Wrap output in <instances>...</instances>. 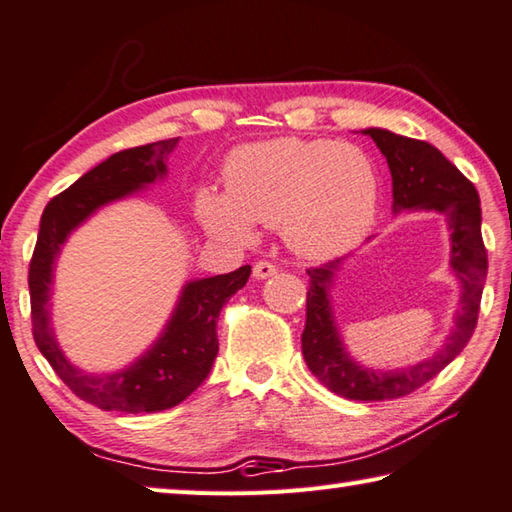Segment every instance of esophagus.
Returning <instances> with one entry per match:
<instances>
[{
  "label": "esophagus",
  "instance_id": "1",
  "mask_svg": "<svg viewBox=\"0 0 512 512\" xmlns=\"http://www.w3.org/2000/svg\"><path fill=\"white\" fill-rule=\"evenodd\" d=\"M275 273H277L275 264L266 262V259H262V262H257V264L253 266V277H255V280H266V277H271V275H275Z\"/></svg>",
  "mask_w": 512,
  "mask_h": 512
}]
</instances>
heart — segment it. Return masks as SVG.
Returning <instances> with one entry per match:
<instances>
[{"instance_id":"obj_1","label":"heart","mask_w":512,"mask_h":512,"mask_svg":"<svg viewBox=\"0 0 512 512\" xmlns=\"http://www.w3.org/2000/svg\"><path fill=\"white\" fill-rule=\"evenodd\" d=\"M379 207V176L357 144L277 140L246 144L230 155L225 194L201 189L196 216L207 232L248 241L253 225L280 228L293 253L329 259L368 235Z\"/></svg>"}]
</instances>
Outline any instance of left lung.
I'll list each match as a JSON object with an SVG mask.
<instances>
[{
    "label": "left lung",
    "mask_w": 512,
    "mask_h": 512,
    "mask_svg": "<svg viewBox=\"0 0 512 512\" xmlns=\"http://www.w3.org/2000/svg\"><path fill=\"white\" fill-rule=\"evenodd\" d=\"M372 142L384 153L393 176V210H433L445 216L452 237V264L461 280V309L456 311L454 332L431 359L411 368L377 372L350 359L336 329L329 289L341 259L307 268V323L302 332V357L314 377L329 391L359 402L395 400L413 391L449 366L472 339L479 320L483 282L488 275V253L481 237V201L474 185L449 162L436 146L384 128H366Z\"/></svg>",
    "instance_id": "8db88e82"
}]
</instances>
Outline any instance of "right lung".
Here are the masks:
<instances>
[{
  "label": "right lung",
  "instance_id": "1",
  "mask_svg": "<svg viewBox=\"0 0 512 512\" xmlns=\"http://www.w3.org/2000/svg\"><path fill=\"white\" fill-rule=\"evenodd\" d=\"M176 144L178 137H171L110 155L63 194L51 198L40 219L38 241L29 264L33 339L69 391L103 411L155 413L187 400L210 375L219 352L216 320L223 305L250 277V266H241L232 273L187 282L160 339L144 357L121 372L90 375L72 366L58 348L49 323V284L60 246L69 232L101 205L162 178L167 173L164 160Z\"/></svg>",
  "mask_w": 512,
  "mask_h": 512
}]
</instances>
